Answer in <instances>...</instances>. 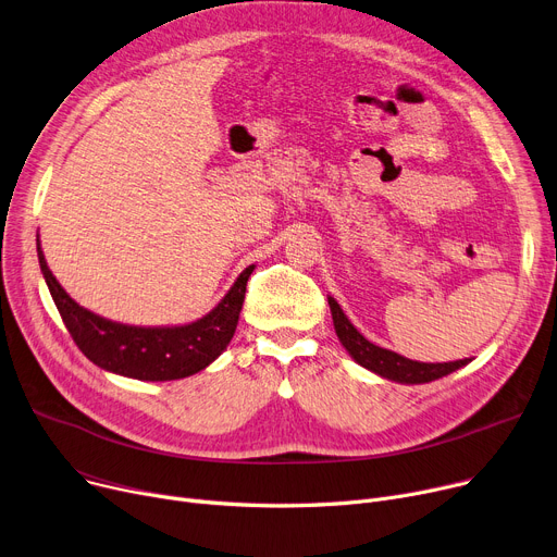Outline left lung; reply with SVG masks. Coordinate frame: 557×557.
<instances>
[{
	"label": "left lung",
	"mask_w": 557,
	"mask_h": 557,
	"mask_svg": "<svg viewBox=\"0 0 557 557\" xmlns=\"http://www.w3.org/2000/svg\"><path fill=\"white\" fill-rule=\"evenodd\" d=\"M329 307L333 315V326H336L338 338L345 345V349L351 354V358L358 364L381 374L383 379L398 381V383H412V385L430 383L441 376H448L455 372V369L468 364V358L455 360V362H417L396 351L376 347L374 343H369L364 336H360V331L347 320V315L343 313L336 300L329 298Z\"/></svg>",
	"instance_id": "obj_1"
}]
</instances>
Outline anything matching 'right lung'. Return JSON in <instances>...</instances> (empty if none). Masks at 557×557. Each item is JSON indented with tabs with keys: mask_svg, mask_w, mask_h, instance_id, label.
<instances>
[{
	"mask_svg": "<svg viewBox=\"0 0 557 557\" xmlns=\"http://www.w3.org/2000/svg\"><path fill=\"white\" fill-rule=\"evenodd\" d=\"M37 257L51 298L73 343L98 367L138 381H176L193 376L224 351L237 329L246 295L248 267L206 318L185 326H127L104 320L73 302L47 267L40 244Z\"/></svg>",
	"mask_w": 557,
	"mask_h": 557,
	"instance_id": "obj_1",
	"label": "right lung"
}]
</instances>
